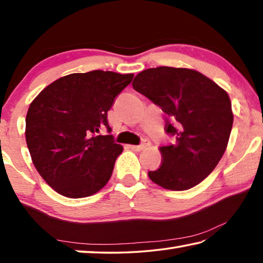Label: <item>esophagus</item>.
<instances>
[{"label":"esophagus","instance_id":"34e87169","mask_svg":"<svg viewBox=\"0 0 263 263\" xmlns=\"http://www.w3.org/2000/svg\"><path fill=\"white\" fill-rule=\"evenodd\" d=\"M147 146H149V141L147 139H144L140 145H131L130 147L133 151H141V149H144V148L147 147Z\"/></svg>","mask_w":263,"mask_h":263}]
</instances>
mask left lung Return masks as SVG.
Listing matches in <instances>:
<instances>
[{
  "mask_svg": "<svg viewBox=\"0 0 263 263\" xmlns=\"http://www.w3.org/2000/svg\"><path fill=\"white\" fill-rule=\"evenodd\" d=\"M132 87L161 108L164 130L174 137L160 147L162 163L149 179L177 191L201 183L228 147L233 125L228 92L197 70L166 66L142 70Z\"/></svg>",
  "mask_w": 263,
  "mask_h": 263,
  "instance_id": "left-lung-1",
  "label": "left lung"
}]
</instances>
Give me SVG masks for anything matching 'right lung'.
<instances>
[{"label":"right lung","mask_w":263,"mask_h":263,"mask_svg":"<svg viewBox=\"0 0 263 263\" xmlns=\"http://www.w3.org/2000/svg\"><path fill=\"white\" fill-rule=\"evenodd\" d=\"M133 74L109 70L66 75L52 82L30 104L25 139L39 174L69 198L91 196L108 183L123 152L111 135L108 111L131 83Z\"/></svg>","instance_id":"obj_1"}]
</instances>
